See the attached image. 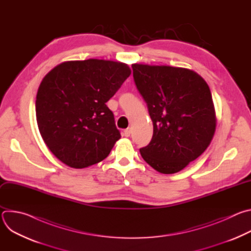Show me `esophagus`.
I'll return each mask as SVG.
<instances>
[{"instance_id":"obj_1","label":"esophagus","mask_w":251,"mask_h":251,"mask_svg":"<svg viewBox=\"0 0 251 251\" xmlns=\"http://www.w3.org/2000/svg\"><path fill=\"white\" fill-rule=\"evenodd\" d=\"M131 135V129L130 128H127L124 130V136L126 137H129Z\"/></svg>"}]
</instances>
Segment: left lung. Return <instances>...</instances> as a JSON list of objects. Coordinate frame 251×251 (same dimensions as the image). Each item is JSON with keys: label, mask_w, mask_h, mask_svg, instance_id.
I'll return each instance as SVG.
<instances>
[{"label": "left lung", "mask_w": 251, "mask_h": 251, "mask_svg": "<svg viewBox=\"0 0 251 251\" xmlns=\"http://www.w3.org/2000/svg\"><path fill=\"white\" fill-rule=\"evenodd\" d=\"M132 69L154 127L141 156L162 174L180 172L205 151L216 131L209 87L188 68L134 63Z\"/></svg>", "instance_id": "left-lung-1"}]
</instances>
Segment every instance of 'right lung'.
Here are the masks:
<instances>
[{
    "instance_id": "1",
    "label": "right lung",
    "mask_w": 251,
    "mask_h": 251,
    "mask_svg": "<svg viewBox=\"0 0 251 251\" xmlns=\"http://www.w3.org/2000/svg\"><path fill=\"white\" fill-rule=\"evenodd\" d=\"M131 75L125 63L65 61L44 77L35 100L40 133L65 165L82 169L109 155L121 137L108 101Z\"/></svg>"
}]
</instances>
